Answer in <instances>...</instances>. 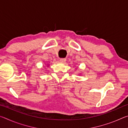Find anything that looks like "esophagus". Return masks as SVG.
<instances>
[{
  "instance_id": "1",
  "label": "esophagus",
  "mask_w": 128,
  "mask_h": 128,
  "mask_svg": "<svg viewBox=\"0 0 128 128\" xmlns=\"http://www.w3.org/2000/svg\"><path fill=\"white\" fill-rule=\"evenodd\" d=\"M60 61L62 62V63H64V62H66V59H64V58H62V59H60Z\"/></svg>"
}]
</instances>
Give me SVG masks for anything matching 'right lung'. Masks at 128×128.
Returning <instances> with one entry per match:
<instances>
[{
	"label": "right lung",
	"instance_id": "1",
	"mask_svg": "<svg viewBox=\"0 0 128 128\" xmlns=\"http://www.w3.org/2000/svg\"><path fill=\"white\" fill-rule=\"evenodd\" d=\"M47 66H49V65L48 64V65H47Z\"/></svg>",
	"mask_w": 128,
	"mask_h": 128
}]
</instances>
